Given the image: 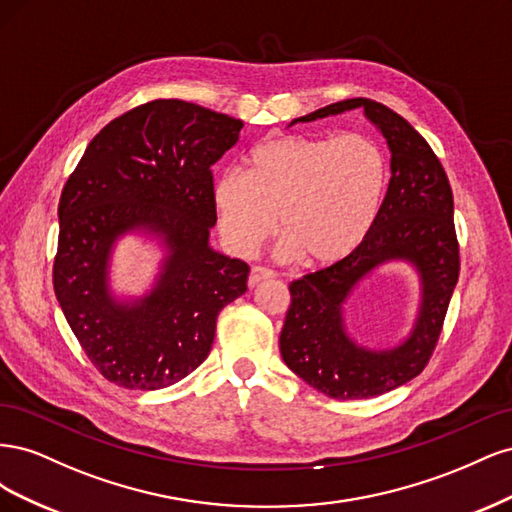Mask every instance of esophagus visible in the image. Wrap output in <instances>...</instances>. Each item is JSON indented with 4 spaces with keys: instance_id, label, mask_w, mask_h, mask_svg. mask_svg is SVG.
Wrapping results in <instances>:
<instances>
[{
    "instance_id": "obj_1",
    "label": "esophagus",
    "mask_w": 512,
    "mask_h": 512,
    "mask_svg": "<svg viewBox=\"0 0 512 512\" xmlns=\"http://www.w3.org/2000/svg\"><path fill=\"white\" fill-rule=\"evenodd\" d=\"M273 275H275V273H273L271 269H267V267H252V271H250V277H247V286L254 288V286H258L260 282L271 280Z\"/></svg>"
}]
</instances>
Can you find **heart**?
Returning <instances> with one entry per match:
<instances>
[{
	"mask_svg": "<svg viewBox=\"0 0 512 512\" xmlns=\"http://www.w3.org/2000/svg\"><path fill=\"white\" fill-rule=\"evenodd\" d=\"M386 162L363 134L277 136L213 185L220 232L232 250L252 254L280 220L284 258L324 269L359 250L378 218Z\"/></svg>",
	"mask_w": 512,
	"mask_h": 512,
	"instance_id": "heart-1",
	"label": "heart"
}]
</instances>
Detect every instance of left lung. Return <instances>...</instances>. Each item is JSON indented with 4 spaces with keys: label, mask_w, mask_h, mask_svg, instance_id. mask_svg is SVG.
<instances>
[{
    "label": "left lung",
    "mask_w": 512,
    "mask_h": 512,
    "mask_svg": "<svg viewBox=\"0 0 512 512\" xmlns=\"http://www.w3.org/2000/svg\"><path fill=\"white\" fill-rule=\"evenodd\" d=\"M354 108H361L389 145V190L359 250L290 284V307L280 335L284 363L333 399L376 397L421 374L436 348L459 277L451 183L436 153L404 117L376 100L350 98L294 119L290 126ZM386 261H406L417 271L422 303L405 342L376 351L347 335L343 305L355 286Z\"/></svg>",
    "instance_id": "left-lung-1"
}]
</instances>
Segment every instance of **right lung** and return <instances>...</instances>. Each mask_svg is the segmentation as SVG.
<instances>
[{"label": "right lung", "mask_w": 512, "mask_h": 512, "mask_svg": "<svg viewBox=\"0 0 512 512\" xmlns=\"http://www.w3.org/2000/svg\"><path fill=\"white\" fill-rule=\"evenodd\" d=\"M243 121L183 100H153L94 136L59 198L55 297L100 374L156 391L203 363L222 307L247 290L250 267L209 245L218 222L211 166L237 145ZM136 231L165 258L151 291L110 288L116 241Z\"/></svg>", "instance_id": "add662e5"}]
</instances>
